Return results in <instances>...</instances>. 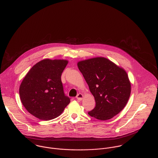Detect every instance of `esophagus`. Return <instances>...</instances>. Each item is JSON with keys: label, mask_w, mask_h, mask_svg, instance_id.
<instances>
[{"label": "esophagus", "mask_w": 158, "mask_h": 158, "mask_svg": "<svg viewBox=\"0 0 158 158\" xmlns=\"http://www.w3.org/2000/svg\"><path fill=\"white\" fill-rule=\"evenodd\" d=\"M83 98H84V95H83V94H79L77 95V97H76V98L77 99L78 101H82V99H83Z\"/></svg>", "instance_id": "1"}]
</instances>
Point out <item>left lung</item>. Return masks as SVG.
<instances>
[{"label": "left lung", "instance_id": "8db88e82", "mask_svg": "<svg viewBox=\"0 0 158 158\" xmlns=\"http://www.w3.org/2000/svg\"><path fill=\"white\" fill-rule=\"evenodd\" d=\"M77 66L95 98L96 106L88 114L106 121L126 106L131 92V83L126 70L105 57L79 61Z\"/></svg>", "mask_w": 158, "mask_h": 158}]
</instances>
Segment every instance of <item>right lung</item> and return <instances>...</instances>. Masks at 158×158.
Here are the masks:
<instances>
[{
	"label": "right lung",
	"mask_w": 158,
	"mask_h": 158,
	"mask_svg": "<svg viewBox=\"0 0 158 158\" xmlns=\"http://www.w3.org/2000/svg\"><path fill=\"white\" fill-rule=\"evenodd\" d=\"M67 60L44 59L34 64L22 81L19 89L26 110L40 120L58 117L70 103L64 95L61 74Z\"/></svg>",
	"instance_id": "1"
}]
</instances>
